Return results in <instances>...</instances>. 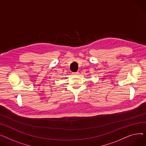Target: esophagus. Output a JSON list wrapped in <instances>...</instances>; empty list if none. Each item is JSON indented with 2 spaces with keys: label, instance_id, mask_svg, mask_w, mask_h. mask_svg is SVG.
Listing matches in <instances>:
<instances>
[{
  "label": "esophagus",
  "instance_id": "1",
  "mask_svg": "<svg viewBox=\"0 0 146 146\" xmlns=\"http://www.w3.org/2000/svg\"><path fill=\"white\" fill-rule=\"evenodd\" d=\"M79 72H72V74L74 75H79Z\"/></svg>",
  "mask_w": 146,
  "mask_h": 146
}]
</instances>
